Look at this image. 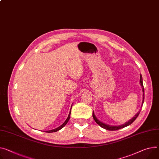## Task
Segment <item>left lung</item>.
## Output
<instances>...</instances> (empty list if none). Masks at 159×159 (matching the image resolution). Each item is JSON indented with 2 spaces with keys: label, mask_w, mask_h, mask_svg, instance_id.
<instances>
[{
  "label": "left lung",
  "mask_w": 159,
  "mask_h": 159,
  "mask_svg": "<svg viewBox=\"0 0 159 159\" xmlns=\"http://www.w3.org/2000/svg\"><path fill=\"white\" fill-rule=\"evenodd\" d=\"M139 82H140V84H141V87H142V89H143V102H142L143 104H143L144 100V87H143V78H142L141 75H140V81H139ZM140 111H139L135 115V116H134L132 119L130 120L128 122H126V123H125V124L121 125H119V126H111V125H107V124H105L102 123V122L100 121L98 119H97V118H96V116H95V115H94L93 111L92 116H93V118L95 121L96 123H97V124H98L99 125H100L102 128L108 130H118V129H122V128H124V127H127V126L130 125L132 123H133V122L134 121V120H135L137 118V117H138V115H139Z\"/></svg>",
  "instance_id": "1"
}]
</instances>
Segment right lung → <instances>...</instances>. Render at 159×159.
<instances>
[{"label":"right lung","instance_id":"1","mask_svg":"<svg viewBox=\"0 0 159 159\" xmlns=\"http://www.w3.org/2000/svg\"><path fill=\"white\" fill-rule=\"evenodd\" d=\"M71 108H72V106H71V107H70V112H69V115H68V117H67V118L66 119V120L64 121V123L62 124V125H61L60 127H58V128H56V129H53V130H47V131H46V132H48V133H51V132H57V131H58V130H60L61 129H62L66 124H67V123L68 122V121H69V118H70V112H71Z\"/></svg>","mask_w":159,"mask_h":159}]
</instances>
